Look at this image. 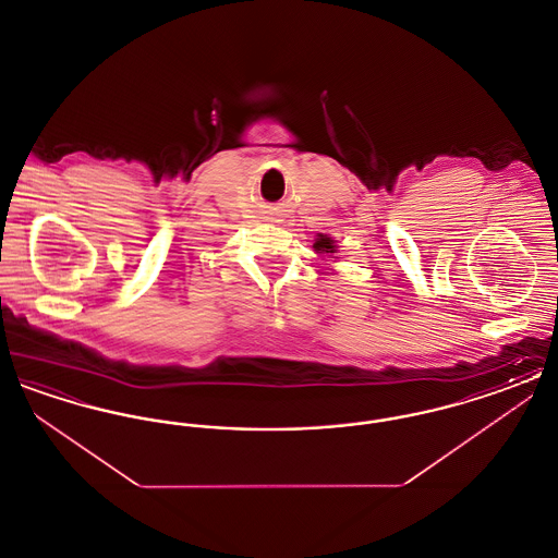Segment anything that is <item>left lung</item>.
I'll list each match as a JSON object with an SVG mask.
<instances>
[{
    "mask_svg": "<svg viewBox=\"0 0 558 558\" xmlns=\"http://www.w3.org/2000/svg\"><path fill=\"white\" fill-rule=\"evenodd\" d=\"M314 248H316L318 253H335V244H332V240L328 239V236H322V234H319V239L316 240Z\"/></svg>",
    "mask_w": 558,
    "mask_h": 558,
    "instance_id": "obj_1",
    "label": "left lung"
}]
</instances>
